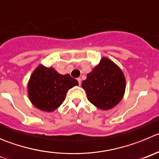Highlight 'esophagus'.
Returning <instances> with one entry per match:
<instances>
[{
  "label": "esophagus",
  "mask_w": 159,
  "mask_h": 159,
  "mask_svg": "<svg viewBox=\"0 0 159 159\" xmlns=\"http://www.w3.org/2000/svg\"><path fill=\"white\" fill-rule=\"evenodd\" d=\"M77 80H78V83H79V85H81V78H78V79H77Z\"/></svg>",
  "instance_id": "obj_1"
}]
</instances>
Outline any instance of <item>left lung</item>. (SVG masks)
<instances>
[{
    "label": "left lung",
    "mask_w": 159,
    "mask_h": 159,
    "mask_svg": "<svg viewBox=\"0 0 159 159\" xmlns=\"http://www.w3.org/2000/svg\"><path fill=\"white\" fill-rule=\"evenodd\" d=\"M89 101L101 110H109L120 102L126 89L122 70L109 58L103 57L87 74L81 84Z\"/></svg>",
    "instance_id": "8db88e82"
}]
</instances>
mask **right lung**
<instances>
[{
    "mask_svg": "<svg viewBox=\"0 0 159 159\" xmlns=\"http://www.w3.org/2000/svg\"><path fill=\"white\" fill-rule=\"evenodd\" d=\"M75 85L78 81L70 74L62 75L53 67L39 64L28 81V98L35 108L51 112L63 103L68 90Z\"/></svg>",
    "mask_w": 159,
    "mask_h": 159,
    "instance_id": "add662e5",
    "label": "right lung"
}]
</instances>
